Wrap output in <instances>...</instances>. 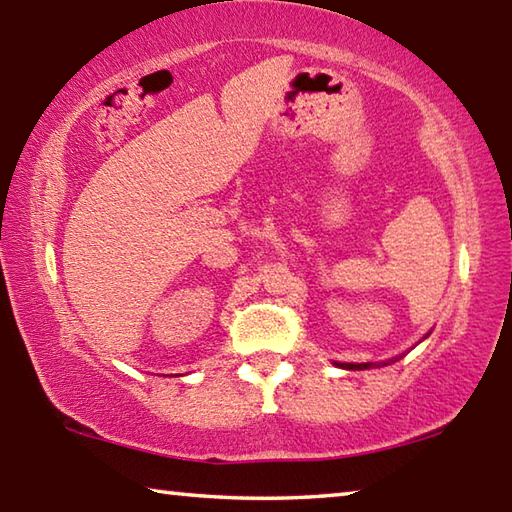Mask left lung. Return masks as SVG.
<instances>
[{
	"label": "left lung",
	"instance_id": "8db88e82",
	"mask_svg": "<svg viewBox=\"0 0 512 512\" xmlns=\"http://www.w3.org/2000/svg\"><path fill=\"white\" fill-rule=\"evenodd\" d=\"M343 368H350V370H363V368H368L370 363H341Z\"/></svg>",
	"mask_w": 512,
	"mask_h": 512
}]
</instances>
